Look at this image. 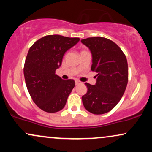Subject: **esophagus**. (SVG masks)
Returning a JSON list of instances; mask_svg holds the SVG:
<instances>
[{"instance_id": "1", "label": "esophagus", "mask_w": 152, "mask_h": 152, "mask_svg": "<svg viewBox=\"0 0 152 152\" xmlns=\"http://www.w3.org/2000/svg\"><path fill=\"white\" fill-rule=\"evenodd\" d=\"M75 82H76V85L78 84V83H81V82H80L79 81H78V80H76V81H75Z\"/></svg>"}]
</instances>
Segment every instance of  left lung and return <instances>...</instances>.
<instances>
[{"instance_id": "1", "label": "left lung", "mask_w": 152, "mask_h": 152, "mask_svg": "<svg viewBox=\"0 0 152 152\" xmlns=\"http://www.w3.org/2000/svg\"><path fill=\"white\" fill-rule=\"evenodd\" d=\"M92 54V71L96 83H86V94L82 96L85 109L94 114H103L113 109L121 100L128 83L126 56L114 41L104 37L82 39Z\"/></svg>"}]
</instances>
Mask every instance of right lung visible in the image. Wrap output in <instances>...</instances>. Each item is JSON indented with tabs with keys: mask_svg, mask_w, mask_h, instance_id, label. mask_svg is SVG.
<instances>
[{
	"mask_svg": "<svg viewBox=\"0 0 152 152\" xmlns=\"http://www.w3.org/2000/svg\"><path fill=\"white\" fill-rule=\"evenodd\" d=\"M79 38L48 35L36 41L28 52L23 68L29 94L38 108L48 113L64 109L75 86L73 79L64 80L56 74L67 50Z\"/></svg>",
	"mask_w": 152,
	"mask_h": 152,
	"instance_id": "add662e5",
	"label": "right lung"
}]
</instances>
